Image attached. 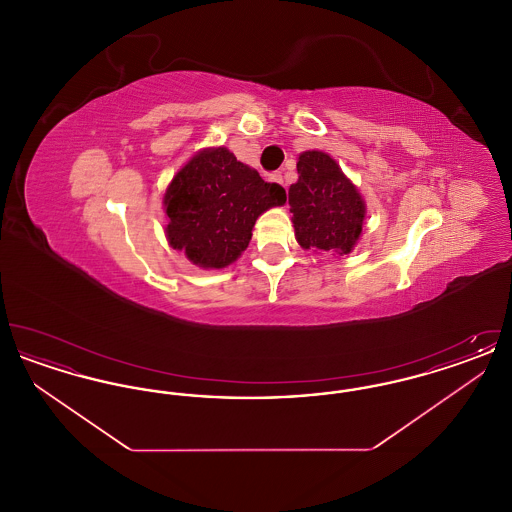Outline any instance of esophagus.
I'll list each match as a JSON object with an SVG mask.
<instances>
[{
  "mask_svg": "<svg viewBox=\"0 0 512 512\" xmlns=\"http://www.w3.org/2000/svg\"><path fill=\"white\" fill-rule=\"evenodd\" d=\"M270 182H276V184H282L284 188H286V184H284V176H282V172H272L270 174Z\"/></svg>",
  "mask_w": 512,
  "mask_h": 512,
  "instance_id": "1",
  "label": "esophagus"
}]
</instances>
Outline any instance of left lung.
I'll list each match as a JSON object with an SVG mask.
<instances>
[{
  "label": "left lung",
  "instance_id": "left-lung-1",
  "mask_svg": "<svg viewBox=\"0 0 512 512\" xmlns=\"http://www.w3.org/2000/svg\"><path fill=\"white\" fill-rule=\"evenodd\" d=\"M297 174L288 194L297 242L322 253H349L365 220V201L357 188L322 151L301 153Z\"/></svg>",
  "mask_w": 512,
  "mask_h": 512
}]
</instances>
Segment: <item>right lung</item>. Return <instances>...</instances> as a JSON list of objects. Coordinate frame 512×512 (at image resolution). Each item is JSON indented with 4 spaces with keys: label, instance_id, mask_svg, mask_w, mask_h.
Here are the masks:
<instances>
[{
    "label": "right lung",
    "instance_id": "1",
    "mask_svg": "<svg viewBox=\"0 0 512 512\" xmlns=\"http://www.w3.org/2000/svg\"><path fill=\"white\" fill-rule=\"evenodd\" d=\"M282 203L280 184L265 182L226 147L205 149L172 178L165 194L167 238L194 265L226 267L249 245L259 215Z\"/></svg>",
    "mask_w": 512,
    "mask_h": 512
}]
</instances>
